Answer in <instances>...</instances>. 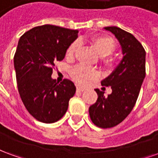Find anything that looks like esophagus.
<instances>
[{"mask_svg":"<svg viewBox=\"0 0 158 158\" xmlns=\"http://www.w3.org/2000/svg\"><path fill=\"white\" fill-rule=\"evenodd\" d=\"M85 89L84 88H81V87H77V92H82L84 91Z\"/></svg>","mask_w":158,"mask_h":158,"instance_id":"1","label":"esophagus"}]
</instances>
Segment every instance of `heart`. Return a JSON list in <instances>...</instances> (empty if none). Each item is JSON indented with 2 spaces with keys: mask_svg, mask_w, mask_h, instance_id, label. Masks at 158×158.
I'll return each instance as SVG.
<instances>
[{
  "mask_svg": "<svg viewBox=\"0 0 158 158\" xmlns=\"http://www.w3.org/2000/svg\"><path fill=\"white\" fill-rule=\"evenodd\" d=\"M90 43L92 44L97 54L102 58V62L106 67L112 65V61L106 56L111 55L116 49V42L109 36L96 35L90 38ZM79 43L78 40L73 41L69 45L66 52V56L68 58H73L75 55L77 50L79 48ZM73 79L79 85H85L89 80L96 79L98 76V72L96 69H90L86 66L78 65L75 66L71 71Z\"/></svg>",
  "mask_w": 158,
  "mask_h": 158,
  "instance_id": "1",
  "label": "heart"
}]
</instances>
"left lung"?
Masks as SVG:
<instances>
[{"instance_id": "1", "label": "left lung", "mask_w": 158, "mask_h": 158, "mask_svg": "<svg viewBox=\"0 0 158 158\" xmlns=\"http://www.w3.org/2000/svg\"><path fill=\"white\" fill-rule=\"evenodd\" d=\"M104 29L118 40L123 58L113 73L102 81V85L112 88V93L105 96L103 91L96 89L98 98L89 106V114L95 125L107 129L125 119L135 105L146 77V52L130 33L115 26Z\"/></svg>"}]
</instances>
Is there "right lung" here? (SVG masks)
Masks as SVG:
<instances>
[{
    "instance_id": "1",
    "label": "right lung",
    "mask_w": 158,
    "mask_h": 158,
    "mask_svg": "<svg viewBox=\"0 0 158 158\" xmlns=\"http://www.w3.org/2000/svg\"><path fill=\"white\" fill-rule=\"evenodd\" d=\"M78 33L45 24L33 28L19 39L13 60L18 89L26 109L40 122L52 123L62 118L75 94L71 80L59 84L52 74L54 62L65 57Z\"/></svg>"
}]
</instances>
